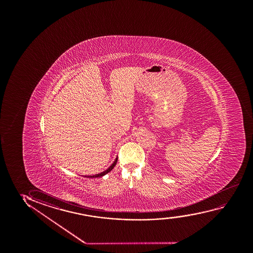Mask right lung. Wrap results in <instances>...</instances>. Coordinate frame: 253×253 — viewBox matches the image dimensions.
<instances>
[{
    "mask_svg": "<svg viewBox=\"0 0 253 253\" xmlns=\"http://www.w3.org/2000/svg\"><path fill=\"white\" fill-rule=\"evenodd\" d=\"M117 162H118V157L115 159L113 163L111 164V166L108 168L107 169L104 170L103 172H101L99 173H96V174H92V175H84V177H87V178H97V177H102L105 175L106 173H109V172H111V170L114 169V167L116 166V164H117Z\"/></svg>",
    "mask_w": 253,
    "mask_h": 253,
    "instance_id": "obj_1",
    "label": "right lung"
}]
</instances>
